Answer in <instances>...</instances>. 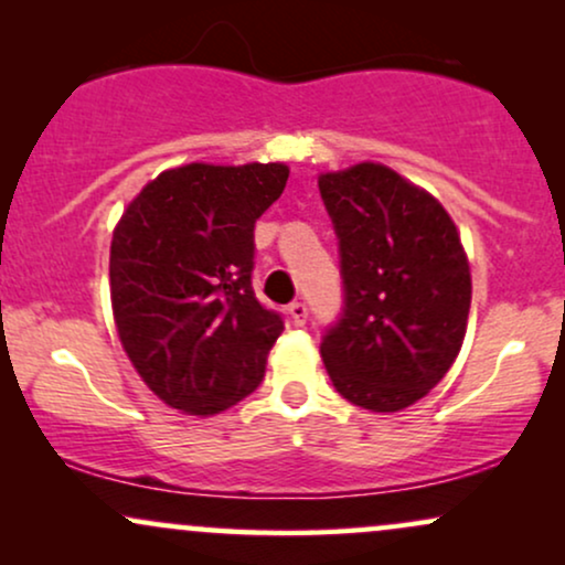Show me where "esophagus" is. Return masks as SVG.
<instances>
[{
	"label": "esophagus",
	"instance_id": "34e87169",
	"mask_svg": "<svg viewBox=\"0 0 565 565\" xmlns=\"http://www.w3.org/2000/svg\"><path fill=\"white\" fill-rule=\"evenodd\" d=\"M287 310H289V319H291V323H295V327H302L305 319H308V308H305L302 302H291Z\"/></svg>",
	"mask_w": 565,
	"mask_h": 565
}]
</instances>
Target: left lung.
<instances>
[{
  "instance_id": "8db88e82",
  "label": "left lung",
  "mask_w": 565,
  "mask_h": 565,
  "mask_svg": "<svg viewBox=\"0 0 565 565\" xmlns=\"http://www.w3.org/2000/svg\"><path fill=\"white\" fill-rule=\"evenodd\" d=\"M319 191L345 278V316L323 337V366L350 404L401 412L457 361L472 297L468 252L444 204L377 161L321 172Z\"/></svg>"
}]
</instances>
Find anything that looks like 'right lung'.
<instances>
[{
  "mask_svg": "<svg viewBox=\"0 0 565 565\" xmlns=\"http://www.w3.org/2000/svg\"><path fill=\"white\" fill-rule=\"evenodd\" d=\"M287 178L281 161H191L148 180L116 223V334L140 380L178 412L215 417L260 385L284 321L252 289L255 223Z\"/></svg>",
  "mask_w": 565,
  "mask_h": 565,
  "instance_id": "1",
  "label": "right lung"
}]
</instances>
